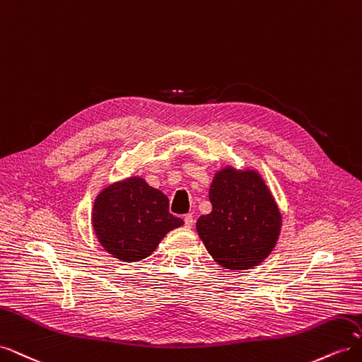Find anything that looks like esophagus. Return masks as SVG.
Here are the masks:
<instances>
[{
  "instance_id": "34e87169",
  "label": "esophagus",
  "mask_w": 362,
  "mask_h": 362,
  "mask_svg": "<svg viewBox=\"0 0 362 362\" xmlns=\"http://www.w3.org/2000/svg\"><path fill=\"white\" fill-rule=\"evenodd\" d=\"M193 223H194L193 216H192V214H185V216H184V225L187 226V228H192Z\"/></svg>"
}]
</instances>
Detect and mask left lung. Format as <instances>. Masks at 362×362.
<instances>
[{
    "label": "left lung",
    "instance_id": "8db88e82",
    "mask_svg": "<svg viewBox=\"0 0 362 362\" xmlns=\"http://www.w3.org/2000/svg\"><path fill=\"white\" fill-rule=\"evenodd\" d=\"M213 210L196 229L218 264L245 270L258 266L275 247L281 214L267 185L254 170L233 168L216 173L210 187Z\"/></svg>",
    "mask_w": 362,
    "mask_h": 362
}]
</instances>
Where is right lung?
Masks as SVG:
<instances>
[{"mask_svg": "<svg viewBox=\"0 0 362 362\" xmlns=\"http://www.w3.org/2000/svg\"><path fill=\"white\" fill-rule=\"evenodd\" d=\"M92 222L103 247L125 262L149 257L164 235L184 223L169 213L166 194L136 177L98 194Z\"/></svg>", "mask_w": 362, "mask_h": 362, "instance_id": "right-lung-1", "label": "right lung"}]
</instances>
